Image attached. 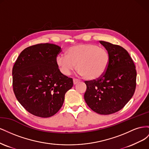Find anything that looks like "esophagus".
I'll return each mask as SVG.
<instances>
[{"mask_svg": "<svg viewBox=\"0 0 149 149\" xmlns=\"http://www.w3.org/2000/svg\"><path fill=\"white\" fill-rule=\"evenodd\" d=\"M79 81H80V80H79L78 79H75V78L73 79V83H74V84H76L77 83H78Z\"/></svg>", "mask_w": 149, "mask_h": 149, "instance_id": "esophagus-1", "label": "esophagus"}]
</instances>
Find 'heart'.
<instances>
[{"instance_id": "1", "label": "heart", "mask_w": 149, "mask_h": 149, "mask_svg": "<svg viewBox=\"0 0 149 149\" xmlns=\"http://www.w3.org/2000/svg\"><path fill=\"white\" fill-rule=\"evenodd\" d=\"M110 60L105 48L93 43H80L68 49L66 55H58L56 63L65 75H69L77 65L79 73L85 79L96 80L104 74Z\"/></svg>"}]
</instances>
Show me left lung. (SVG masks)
Here are the masks:
<instances>
[{"label": "left lung", "instance_id": "obj_1", "mask_svg": "<svg viewBox=\"0 0 149 149\" xmlns=\"http://www.w3.org/2000/svg\"><path fill=\"white\" fill-rule=\"evenodd\" d=\"M109 52V67L101 78L86 81L84 97L88 106L100 114L109 115L120 111L133 96L137 72L132 58L122 47L100 41Z\"/></svg>", "mask_w": 149, "mask_h": 149}]
</instances>
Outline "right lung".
<instances>
[{
	"label": "right lung",
	"mask_w": 149,
	"mask_h": 149,
	"mask_svg": "<svg viewBox=\"0 0 149 149\" xmlns=\"http://www.w3.org/2000/svg\"><path fill=\"white\" fill-rule=\"evenodd\" d=\"M61 47L40 43L24 49L12 69L17 100L30 114L49 118L60 109L73 79L63 74L56 63Z\"/></svg>",
	"instance_id": "1"
}]
</instances>
